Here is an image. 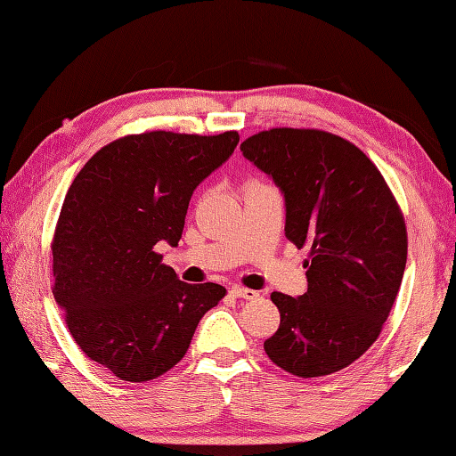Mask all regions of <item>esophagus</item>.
I'll use <instances>...</instances> for the list:
<instances>
[{"label":"esophagus","instance_id":"obj_1","mask_svg":"<svg viewBox=\"0 0 456 456\" xmlns=\"http://www.w3.org/2000/svg\"><path fill=\"white\" fill-rule=\"evenodd\" d=\"M231 295L239 297V299H249V301L259 297V293L253 291V289H245V287H233V289H231Z\"/></svg>","mask_w":456,"mask_h":456}]
</instances>
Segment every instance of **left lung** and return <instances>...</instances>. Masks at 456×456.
<instances>
[{
  "instance_id": "8db88e82",
  "label": "left lung",
  "mask_w": 456,
  "mask_h": 456,
  "mask_svg": "<svg viewBox=\"0 0 456 456\" xmlns=\"http://www.w3.org/2000/svg\"><path fill=\"white\" fill-rule=\"evenodd\" d=\"M241 151L285 195V237L311 247L307 293L271 295L281 325L265 353L303 379L349 367L377 341L399 293L407 265L399 203L375 163L327 131H259Z\"/></svg>"
}]
</instances>
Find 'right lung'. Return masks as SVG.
Segmentation results:
<instances>
[{
	"label": "right lung",
	"mask_w": 456,
	"mask_h": 456,
	"mask_svg": "<svg viewBox=\"0 0 456 456\" xmlns=\"http://www.w3.org/2000/svg\"><path fill=\"white\" fill-rule=\"evenodd\" d=\"M237 143V131L119 137L65 195L52 241L53 297L79 349L121 380L145 383L175 367L227 293L179 281L155 249L177 247L195 187Z\"/></svg>",
	"instance_id": "obj_1"
}]
</instances>
